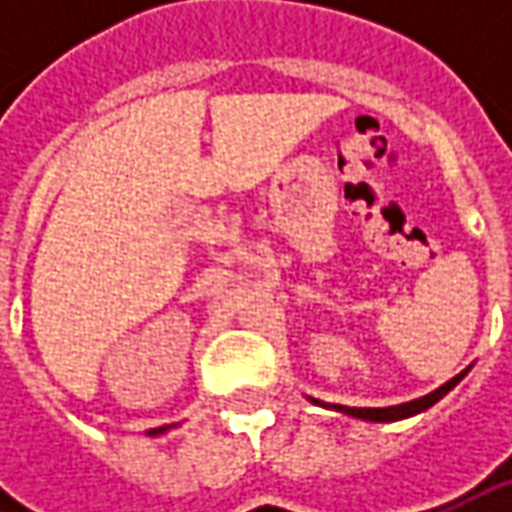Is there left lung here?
Here are the masks:
<instances>
[{"label": "left lung", "instance_id": "8db88e82", "mask_svg": "<svg viewBox=\"0 0 512 512\" xmlns=\"http://www.w3.org/2000/svg\"><path fill=\"white\" fill-rule=\"evenodd\" d=\"M467 373H470V367H464L459 376H453L450 382H444L442 387H436L433 393L419 396V399H413V402L393 404V407H347V404H325L319 402V399H310V402L319 404V407H327V410H336V413H344V416H353V419H362V422H402V419H410V416H419L427 407H433L439 399H444L456 384L462 382Z\"/></svg>", "mask_w": 512, "mask_h": 512}]
</instances>
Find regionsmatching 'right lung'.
Returning a JSON list of instances; mask_svg holds the SVG:
<instances>
[{"mask_svg": "<svg viewBox=\"0 0 512 512\" xmlns=\"http://www.w3.org/2000/svg\"><path fill=\"white\" fill-rule=\"evenodd\" d=\"M170 427H173V424H165V427H153V430H148V436H162V433H168Z\"/></svg>", "mask_w": 512, "mask_h": 512, "instance_id": "1", "label": "right lung"}]
</instances>
